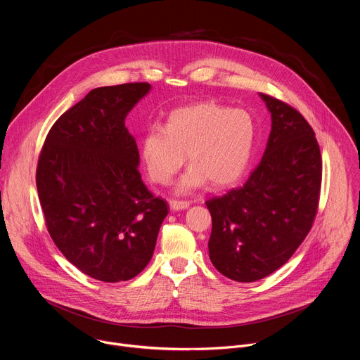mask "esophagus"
Instances as JSON below:
<instances>
[{
	"instance_id": "34e87169",
	"label": "esophagus",
	"mask_w": 360,
	"mask_h": 360,
	"mask_svg": "<svg viewBox=\"0 0 360 360\" xmlns=\"http://www.w3.org/2000/svg\"><path fill=\"white\" fill-rule=\"evenodd\" d=\"M169 207H171L172 211H184V210H186L189 207V202L172 199V200H169Z\"/></svg>"
}]
</instances>
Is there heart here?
<instances>
[{"instance_id":"b5f03b06","label":"heart","mask_w":360,"mask_h":360,"mask_svg":"<svg viewBox=\"0 0 360 360\" xmlns=\"http://www.w3.org/2000/svg\"><path fill=\"white\" fill-rule=\"evenodd\" d=\"M255 122L243 110L199 102L172 111L164 125H152L141 141V160L152 182L168 185L191 164L176 185L189 193L207 185L224 188L246 169L255 145Z\"/></svg>"}]
</instances>
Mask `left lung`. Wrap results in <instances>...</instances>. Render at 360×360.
<instances>
[{
    "label": "left lung",
    "instance_id": "obj_1",
    "mask_svg": "<svg viewBox=\"0 0 360 360\" xmlns=\"http://www.w3.org/2000/svg\"><path fill=\"white\" fill-rule=\"evenodd\" d=\"M259 95L272 121L261 164L240 188L207 200L211 262L236 282L259 281L289 261L312 228L322 181L311 125L285 102Z\"/></svg>",
    "mask_w": 360,
    "mask_h": 360
}]
</instances>
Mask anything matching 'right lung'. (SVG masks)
<instances>
[{
    "mask_svg": "<svg viewBox=\"0 0 360 360\" xmlns=\"http://www.w3.org/2000/svg\"><path fill=\"white\" fill-rule=\"evenodd\" d=\"M146 82L99 86L51 128L37 168L48 232L65 258L102 282L135 278L150 261L168 203L145 186L125 118Z\"/></svg>",
    "mask_w": 360,
    "mask_h": 360,
    "instance_id": "obj_1",
    "label": "right lung"
}]
</instances>
